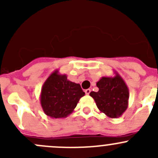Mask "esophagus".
I'll return each mask as SVG.
<instances>
[{
  "label": "esophagus",
  "instance_id": "obj_1",
  "mask_svg": "<svg viewBox=\"0 0 158 158\" xmlns=\"http://www.w3.org/2000/svg\"><path fill=\"white\" fill-rule=\"evenodd\" d=\"M90 92H91V89H86V90H85V94H86V95H89V94L90 93Z\"/></svg>",
  "mask_w": 158,
  "mask_h": 158
}]
</instances>
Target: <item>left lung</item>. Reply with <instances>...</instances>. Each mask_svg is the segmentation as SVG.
<instances>
[{
    "label": "left lung",
    "instance_id": "obj_1",
    "mask_svg": "<svg viewBox=\"0 0 158 158\" xmlns=\"http://www.w3.org/2000/svg\"><path fill=\"white\" fill-rule=\"evenodd\" d=\"M113 77L103 76L96 83L98 92H91L97 107L111 118L120 117L128 106L129 90L122 76L115 72Z\"/></svg>",
    "mask_w": 158,
    "mask_h": 158
}]
</instances>
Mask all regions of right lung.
Segmentation results:
<instances>
[{
    "label": "right lung",
    "mask_w": 158,
    "mask_h": 158,
    "mask_svg": "<svg viewBox=\"0 0 158 158\" xmlns=\"http://www.w3.org/2000/svg\"><path fill=\"white\" fill-rule=\"evenodd\" d=\"M85 95L80 85L68 80L66 75L55 70L41 89L40 103L44 113L52 118H63L71 114Z\"/></svg>",
    "instance_id": "add662e5"
}]
</instances>
